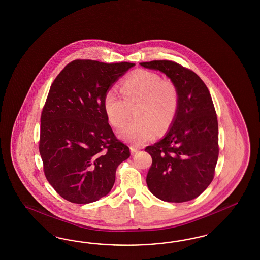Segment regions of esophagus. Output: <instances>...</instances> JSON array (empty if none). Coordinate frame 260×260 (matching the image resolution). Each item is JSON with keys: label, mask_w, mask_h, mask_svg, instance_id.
<instances>
[{"label": "esophagus", "mask_w": 260, "mask_h": 260, "mask_svg": "<svg viewBox=\"0 0 260 260\" xmlns=\"http://www.w3.org/2000/svg\"><path fill=\"white\" fill-rule=\"evenodd\" d=\"M139 150V149L138 148H135V147H134V146H131V152L134 154V153H135V152H137Z\"/></svg>", "instance_id": "obj_1"}]
</instances>
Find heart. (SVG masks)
<instances>
[{
    "label": "heart",
    "instance_id": "b5f03b06",
    "mask_svg": "<svg viewBox=\"0 0 260 260\" xmlns=\"http://www.w3.org/2000/svg\"><path fill=\"white\" fill-rule=\"evenodd\" d=\"M121 98L115 89L110 88L104 96L103 106L110 125L120 127L125 124L134 109L135 122L119 131L123 140L140 146L167 132L176 118L180 94L171 79H162L151 71L137 70L128 74L120 84Z\"/></svg>",
    "mask_w": 260,
    "mask_h": 260
}]
</instances>
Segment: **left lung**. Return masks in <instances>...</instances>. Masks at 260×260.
Returning <instances> with one entry per match:
<instances>
[{
    "label": "left lung",
    "instance_id": "8db88e82",
    "mask_svg": "<svg viewBox=\"0 0 260 260\" xmlns=\"http://www.w3.org/2000/svg\"><path fill=\"white\" fill-rule=\"evenodd\" d=\"M140 64L164 72L180 94L171 129L162 140L145 149L152 158L147 185L163 201L187 202L200 196L214 177L219 146L212 96L197 73L179 63L154 60Z\"/></svg>",
    "mask_w": 260,
    "mask_h": 260
}]
</instances>
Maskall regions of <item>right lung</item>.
Masks as SVG:
<instances>
[{
	"label": "right lung",
	"mask_w": 260,
	"mask_h": 260,
	"mask_svg": "<svg viewBox=\"0 0 260 260\" xmlns=\"http://www.w3.org/2000/svg\"><path fill=\"white\" fill-rule=\"evenodd\" d=\"M134 66L77 59L50 87L41 114L40 154L47 181L71 203L87 204L107 196L117 167L131 155L110 126L103 100Z\"/></svg>",
	"instance_id": "right-lung-1"
}]
</instances>
